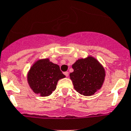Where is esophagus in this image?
<instances>
[{
    "label": "esophagus",
    "instance_id": "obj_1",
    "mask_svg": "<svg viewBox=\"0 0 131 131\" xmlns=\"http://www.w3.org/2000/svg\"><path fill=\"white\" fill-rule=\"evenodd\" d=\"M64 75H65L67 77H69V72H64Z\"/></svg>",
    "mask_w": 131,
    "mask_h": 131
}]
</instances>
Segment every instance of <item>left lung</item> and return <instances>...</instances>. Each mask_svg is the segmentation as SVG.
I'll use <instances>...</instances> for the list:
<instances>
[{"mask_svg":"<svg viewBox=\"0 0 131 131\" xmlns=\"http://www.w3.org/2000/svg\"><path fill=\"white\" fill-rule=\"evenodd\" d=\"M74 71L70 73L74 89L84 96L93 95L103 85L105 71L96 59L92 57L77 60L72 66Z\"/></svg>","mask_w":131,"mask_h":131,"instance_id":"8db88e82","label":"left lung"}]
</instances>
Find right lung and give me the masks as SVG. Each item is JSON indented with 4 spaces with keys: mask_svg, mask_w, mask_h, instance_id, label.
I'll return each instance as SVG.
<instances>
[{
    "mask_svg": "<svg viewBox=\"0 0 131 131\" xmlns=\"http://www.w3.org/2000/svg\"><path fill=\"white\" fill-rule=\"evenodd\" d=\"M64 77L59 65L45 59L37 60L32 66L27 80L34 93L41 96H47L56 89L59 80Z\"/></svg>",
    "mask_w": 131,
    "mask_h": 131,
    "instance_id": "obj_1",
    "label": "right lung"
}]
</instances>
